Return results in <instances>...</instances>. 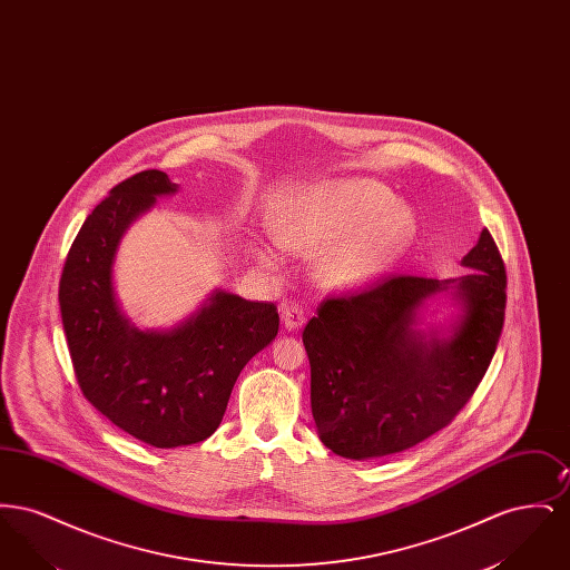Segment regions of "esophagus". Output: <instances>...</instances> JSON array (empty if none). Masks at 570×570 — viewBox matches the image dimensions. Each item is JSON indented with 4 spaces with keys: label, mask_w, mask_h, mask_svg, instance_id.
<instances>
[{
    "label": "esophagus",
    "mask_w": 570,
    "mask_h": 570,
    "mask_svg": "<svg viewBox=\"0 0 570 570\" xmlns=\"http://www.w3.org/2000/svg\"><path fill=\"white\" fill-rule=\"evenodd\" d=\"M279 316H282V325L288 331H297L305 323V314L298 303H284L279 309Z\"/></svg>",
    "instance_id": "obj_1"
}]
</instances>
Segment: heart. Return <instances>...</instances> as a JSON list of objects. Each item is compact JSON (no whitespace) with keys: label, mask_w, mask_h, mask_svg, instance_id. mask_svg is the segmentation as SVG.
<instances>
[{"label":"heart","mask_w":570,"mask_h":570,"mask_svg":"<svg viewBox=\"0 0 570 570\" xmlns=\"http://www.w3.org/2000/svg\"><path fill=\"white\" fill-rule=\"evenodd\" d=\"M416 233V216L376 179H340L295 198L275 222L277 244L316 254L318 275L331 288H361L389 272ZM265 267L279 263L269 245L256 249Z\"/></svg>","instance_id":"1"}]
</instances>
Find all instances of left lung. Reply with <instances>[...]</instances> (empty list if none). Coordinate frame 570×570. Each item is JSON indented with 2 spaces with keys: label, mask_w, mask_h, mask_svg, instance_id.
Wrapping results in <instances>:
<instances>
[{
  "label": "left lung",
  "mask_w": 570,
  "mask_h": 570,
  "mask_svg": "<svg viewBox=\"0 0 570 570\" xmlns=\"http://www.w3.org/2000/svg\"><path fill=\"white\" fill-rule=\"evenodd\" d=\"M465 275H384L370 288L321 303L303 328L312 414L326 449L348 460L402 453L446 428L495 353L507 269L483 228L463 256ZM451 289L462 314L449 336L415 328L417 307Z\"/></svg>",
  "instance_id": "8db88e82"
}]
</instances>
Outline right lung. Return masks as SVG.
Returning a JSON list of instances; mask_svg holds the SVG:
<instances>
[{"instance_id": "add662e5", "label": "right lung", "mask_w": 570, "mask_h": 570, "mask_svg": "<svg viewBox=\"0 0 570 570\" xmlns=\"http://www.w3.org/2000/svg\"><path fill=\"white\" fill-rule=\"evenodd\" d=\"M163 170L121 181L87 216L68 252L59 307L82 395L112 425L156 449L196 444L216 432L245 363L277 335L273 303L214 291L190 318L140 331L121 312L112 263L136 217L175 194Z\"/></svg>"}]
</instances>
